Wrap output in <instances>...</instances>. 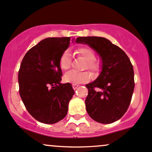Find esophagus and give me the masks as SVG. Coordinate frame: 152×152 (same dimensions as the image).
Masks as SVG:
<instances>
[{"label": "esophagus", "mask_w": 152, "mask_h": 152, "mask_svg": "<svg viewBox=\"0 0 152 152\" xmlns=\"http://www.w3.org/2000/svg\"><path fill=\"white\" fill-rule=\"evenodd\" d=\"M78 87H79V85H75V84H73V85H72V88L74 89H76Z\"/></svg>", "instance_id": "1"}]
</instances>
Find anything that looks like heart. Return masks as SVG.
<instances>
[{
  "label": "heart",
  "mask_w": 152,
  "mask_h": 152,
  "mask_svg": "<svg viewBox=\"0 0 152 152\" xmlns=\"http://www.w3.org/2000/svg\"><path fill=\"white\" fill-rule=\"evenodd\" d=\"M77 55L81 57L84 61L87 62L85 68L89 69L91 72L96 73L100 70L101 65L99 62L95 61V53L94 50L89 47H82L77 50ZM71 58L69 52L65 51L63 53L60 59V67L62 70H67L70 67ZM91 74L88 72H77L70 70L64 75L63 80L65 82L72 84L85 83L91 80Z\"/></svg>",
  "instance_id": "b5f03b06"
}]
</instances>
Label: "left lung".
<instances>
[{
  "label": "left lung",
  "instance_id": "8db88e82",
  "mask_svg": "<svg viewBox=\"0 0 152 152\" xmlns=\"http://www.w3.org/2000/svg\"><path fill=\"white\" fill-rule=\"evenodd\" d=\"M76 43L87 44L102 61V71L86 85V110L93 120L109 124L119 120L130 106L134 88V71L126 53L109 40L99 37H81Z\"/></svg>",
  "mask_w": 152,
  "mask_h": 152
}]
</instances>
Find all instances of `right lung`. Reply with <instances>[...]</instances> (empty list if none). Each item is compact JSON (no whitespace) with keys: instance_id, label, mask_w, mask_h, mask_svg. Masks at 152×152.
Segmentation results:
<instances>
[{"instance_id":"right-lung-1","label":"right lung","mask_w":152,"mask_h":152,"mask_svg":"<svg viewBox=\"0 0 152 152\" xmlns=\"http://www.w3.org/2000/svg\"><path fill=\"white\" fill-rule=\"evenodd\" d=\"M70 41V37L43 39L28 50L20 65V97L28 112L41 123L54 124L64 118L75 94L71 84L61 82L60 59Z\"/></svg>"}]
</instances>
